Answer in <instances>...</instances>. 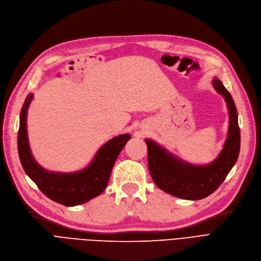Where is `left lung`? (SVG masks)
Returning a JSON list of instances; mask_svg holds the SVG:
<instances>
[{
	"instance_id": "obj_1",
	"label": "left lung",
	"mask_w": 261,
	"mask_h": 261,
	"mask_svg": "<svg viewBox=\"0 0 261 261\" xmlns=\"http://www.w3.org/2000/svg\"><path fill=\"white\" fill-rule=\"evenodd\" d=\"M215 90L222 94L229 109V129L220 156L209 166H193L174 159L153 141L148 145V166L151 176L160 189L182 199L198 200L215 192L236 164L240 152V127L238 112L230 93L223 83L214 79Z\"/></svg>"
}]
</instances>
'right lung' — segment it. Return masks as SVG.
I'll return each mask as SVG.
<instances>
[{
    "instance_id": "obj_1",
    "label": "right lung",
    "mask_w": 261,
    "mask_h": 261,
    "mask_svg": "<svg viewBox=\"0 0 261 261\" xmlns=\"http://www.w3.org/2000/svg\"><path fill=\"white\" fill-rule=\"evenodd\" d=\"M33 95L27 96L20 112L18 132V152L25 173L34 181L41 193L51 200L66 206L82 204L100 195L108 185L112 167L125 144L130 139L128 134L108 141L96 154L87 169L75 173L49 172L34 161L27 136V114Z\"/></svg>"
}]
</instances>
